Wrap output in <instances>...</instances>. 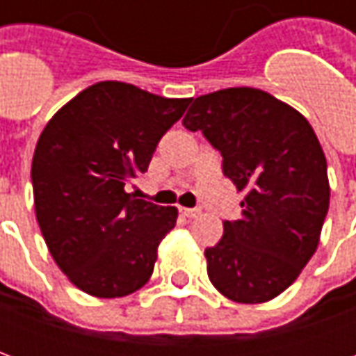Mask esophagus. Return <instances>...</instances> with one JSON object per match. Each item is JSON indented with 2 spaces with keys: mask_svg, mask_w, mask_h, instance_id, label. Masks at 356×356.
I'll return each instance as SVG.
<instances>
[{
  "mask_svg": "<svg viewBox=\"0 0 356 356\" xmlns=\"http://www.w3.org/2000/svg\"><path fill=\"white\" fill-rule=\"evenodd\" d=\"M179 211L183 213L185 217H188V219H194V217L200 216V209H193V208H179Z\"/></svg>",
  "mask_w": 356,
  "mask_h": 356,
  "instance_id": "1",
  "label": "esophagus"
}]
</instances>
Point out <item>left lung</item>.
Wrapping results in <instances>:
<instances>
[{
  "mask_svg": "<svg viewBox=\"0 0 356 356\" xmlns=\"http://www.w3.org/2000/svg\"><path fill=\"white\" fill-rule=\"evenodd\" d=\"M223 156L244 193L242 213L206 248L208 276L225 298L265 303L293 284L321 240L330 206L326 156L303 114L254 88L198 97L183 118Z\"/></svg>",
  "mask_w": 356,
  "mask_h": 356,
  "instance_id": "left-lung-1",
  "label": "left lung"
}]
</instances>
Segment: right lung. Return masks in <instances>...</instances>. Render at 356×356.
Listing matches in <instances>:
<instances>
[{"mask_svg": "<svg viewBox=\"0 0 356 356\" xmlns=\"http://www.w3.org/2000/svg\"><path fill=\"white\" fill-rule=\"evenodd\" d=\"M188 102L99 81L66 102L40 135L35 219L58 268L89 296L124 298L152 276L177 208L133 198L125 185L148 170Z\"/></svg>", "mask_w": 356, "mask_h": 356, "instance_id": "obj_1", "label": "right lung"}]
</instances>
